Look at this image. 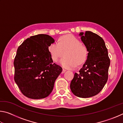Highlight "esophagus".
Here are the masks:
<instances>
[{
    "label": "esophagus",
    "instance_id": "obj_1",
    "mask_svg": "<svg viewBox=\"0 0 123 123\" xmlns=\"http://www.w3.org/2000/svg\"><path fill=\"white\" fill-rule=\"evenodd\" d=\"M66 71V70H65V69H62V74H63V73H64V72H65Z\"/></svg>",
    "mask_w": 123,
    "mask_h": 123
}]
</instances>
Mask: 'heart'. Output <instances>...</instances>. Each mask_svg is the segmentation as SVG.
<instances>
[{"label":"heart","mask_w":123,"mask_h":123,"mask_svg":"<svg viewBox=\"0 0 123 123\" xmlns=\"http://www.w3.org/2000/svg\"><path fill=\"white\" fill-rule=\"evenodd\" d=\"M49 51L54 61H57L63 55L60 63L66 69H74L77 65H80L86 60L88 50L80 41L71 35L62 37L58 42L53 43L49 47Z\"/></svg>","instance_id":"heart-1"}]
</instances>
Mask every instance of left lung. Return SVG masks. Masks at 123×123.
<instances>
[{"label":"left lung","mask_w":123,"mask_h":123,"mask_svg":"<svg viewBox=\"0 0 123 123\" xmlns=\"http://www.w3.org/2000/svg\"><path fill=\"white\" fill-rule=\"evenodd\" d=\"M79 36L88 53L79 73H75L70 88L75 95L86 98L98 94L104 88L108 79L110 60L100 36L89 31L80 32Z\"/></svg>","instance_id":"obj_1"}]
</instances>
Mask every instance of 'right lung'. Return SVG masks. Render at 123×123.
<instances>
[{
  "label": "right lung",
  "mask_w": 123,
  "mask_h": 123,
  "mask_svg": "<svg viewBox=\"0 0 123 123\" xmlns=\"http://www.w3.org/2000/svg\"><path fill=\"white\" fill-rule=\"evenodd\" d=\"M55 40L48 35L39 34L25 39L14 58V81L21 92L30 99L47 97L62 68L53 63L49 47Z\"/></svg>",
  "instance_id": "obj_1"
}]
</instances>
